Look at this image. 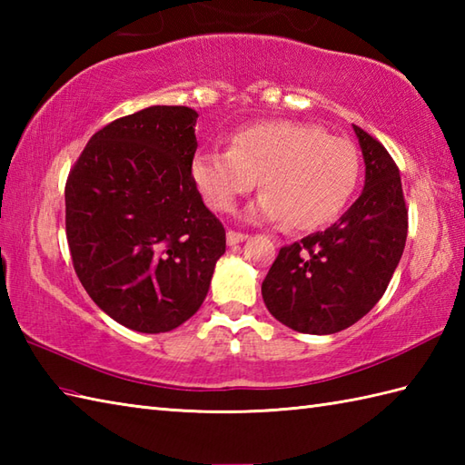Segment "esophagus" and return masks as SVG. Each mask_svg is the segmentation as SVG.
<instances>
[{
	"label": "esophagus",
	"mask_w": 465,
	"mask_h": 465,
	"mask_svg": "<svg viewBox=\"0 0 465 465\" xmlns=\"http://www.w3.org/2000/svg\"><path fill=\"white\" fill-rule=\"evenodd\" d=\"M248 240V233H242V232H235V230H230L227 232V243L230 245H235V243H242Z\"/></svg>",
	"instance_id": "obj_1"
}]
</instances>
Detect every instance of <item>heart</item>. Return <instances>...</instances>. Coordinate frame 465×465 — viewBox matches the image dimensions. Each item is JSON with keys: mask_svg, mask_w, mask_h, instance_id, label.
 <instances>
[{"mask_svg": "<svg viewBox=\"0 0 465 465\" xmlns=\"http://www.w3.org/2000/svg\"><path fill=\"white\" fill-rule=\"evenodd\" d=\"M193 182L205 203L230 212L262 177L265 192L255 213L283 220L292 230H318L348 205L360 177V155L345 137L320 125L262 122L238 132L232 150L193 157Z\"/></svg>", "mask_w": 465, "mask_h": 465, "instance_id": "b5f03b06", "label": "heart"}]
</instances>
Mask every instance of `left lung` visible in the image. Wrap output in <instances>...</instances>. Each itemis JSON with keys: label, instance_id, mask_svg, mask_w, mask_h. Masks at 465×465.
<instances>
[{"label": "left lung", "instance_id": "left-lung-1", "mask_svg": "<svg viewBox=\"0 0 465 465\" xmlns=\"http://www.w3.org/2000/svg\"><path fill=\"white\" fill-rule=\"evenodd\" d=\"M363 192L325 232L283 245L262 283L265 308L302 333H335L361 320L396 272L408 238L400 170L373 135L353 125Z\"/></svg>", "mask_w": 465, "mask_h": 465}]
</instances>
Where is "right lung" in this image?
<instances>
[{
	"label": "right lung",
	"instance_id": "add662e5",
	"mask_svg": "<svg viewBox=\"0 0 465 465\" xmlns=\"http://www.w3.org/2000/svg\"><path fill=\"white\" fill-rule=\"evenodd\" d=\"M197 114L153 105L92 135L65 182V235L90 298L134 331L162 333L203 303L225 230L192 175Z\"/></svg>",
	"mask_w": 465,
	"mask_h": 465
}]
</instances>
